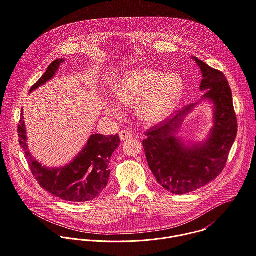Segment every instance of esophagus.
Returning <instances> with one entry per match:
<instances>
[{"mask_svg":"<svg viewBox=\"0 0 256 256\" xmlns=\"http://www.w3.org/2000/svg\"><path fill=\"white\" fill-rule=\"evenodd\" d=\"M119 137H120V140H121V141H125V140L131 139V138L133 137V135H132L130 132L124 130V131L119 132Z\"/></svg>","mask_w":256,"mask_h":256,"instance_id":"1","label":"esophagus"}]
</instances>
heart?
Masks as SVG:
<instances>
[{
	"label": "heart",
	"instance_id": "obj_1",
	"mask_svg": "<svg viewBox=\"0 0 256 256\" xmlns=\"http://www.w3.org/2000/svg\"><path fill=\"white\" fill-rule=\"evenodd\" d=\"M182 92V80L178 76L141 68L126 74L114 90L118 103L124 106L137 105L138 116L148 124L164 120L178 102ZM108 114L120 117L122 110L116 103L106 106Z\"/></svg>",
	"mask_w": 256,
	"mask_h": 256
}]
</instances>
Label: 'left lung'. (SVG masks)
I'll list each match as a JSON object with an SVG mask.
<instances>
[{"mask_svg": "<svg viewBox=\"0 0 256 256\" xmlns=\"http://www.w3.org/2000/svg\"><path fill=\"white\" fill-rule=\"evenodd\" d=\"M202 74L200 89L214 103V127L202 144L184 145L176 134L194 104L149 129L142 144L150 170L167 190L184 194L214 180L226 167L238 134L232 93L224 74L194 58Z\"/></svg>", "mask_w": 256, "mask_h": 256, "instance_id": "obj_1", "label": "left lung"}]
</instances>
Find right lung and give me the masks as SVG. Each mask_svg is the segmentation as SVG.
I'll return each mask as SVG.
<instances>
[{
  "label": "right lung",
  "instance_id": "add662e5",
  "mask_svg": "<svg viewBox=\"0 0 256 256\" xmlns=\"http://www.w3.org/2000/svg\"><path fill=\"white\" fill-rule=\"evenodd\" d=\"M64 62V60L52 62L46 74L32 86L30 92L52 80ZM18 133L20 145L32 174L46 192L64 200L84 202L98 198L105 190L110 176V158L120 144L117 134L110 136L93 134L70 164L60 168H46L42 166L28 151L22 110Z\"/></svg>",
  "mask_w": 256,
  "mask_h": 256
}]
</instances>
